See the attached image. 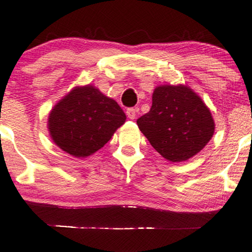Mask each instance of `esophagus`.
<instances>
[{
    "label": "esophagus",
    "mask_w": 252,
    "mask_h": 252,
    "mask_svg": "<svg viewBox=\"0 0 252 252\" xmlns=\"http://www.w3.org/2000/svg\"><path fill=\"white\" fill-rule=\"evenodd\" d=\"M126 116H128L130 120L136 119L137 110L135 109V108H129V109H126Z\"/></svg>",
    "instance_id": "obj_1"
}]
</instances>
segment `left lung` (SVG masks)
I'll return each mask as SVG.
<instances>
[{
	"mask_svg": "<svg viewBox=\"0 0 252 252\" xmlns=\"http://www.w3.org/2000/svg\"><path fill=\"white\" fill-rule=\"evenodd\" d=\"M150 144L172 163L185 161L207 145L214 133L211 110L187 86H159L149 113L137 120Z\"/></svg>",
	"mask_w": 252,
	"mask_h": 252,
	"instance_id": "left-lung-1",
	"label": "left lung"
}]
</instances>
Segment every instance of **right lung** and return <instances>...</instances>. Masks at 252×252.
I'll return each mask as SVG.
<instances>
[{
    "label": "right lung",
    "instance_id": "1",
    "mask_svg": "<svg viewBox=\"0 0 252 252\" xmlns=\"http://www.w3.org/2000/svg\"><path fill=\"white\" fill-rule=\"evenodd\" d=\"M126 119L115 100L87 85L72 89L53 107L47 126L60 149L85 158L103 148Z\"/></svg>",
    "mask_w": 252,
    "mask_h": 252
}]
</instances>
